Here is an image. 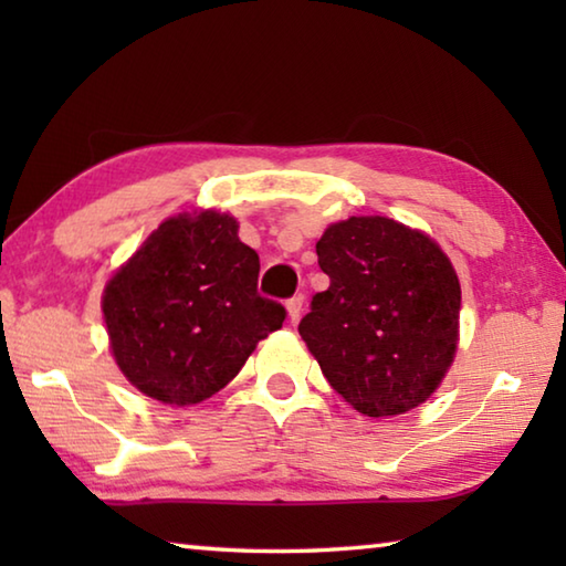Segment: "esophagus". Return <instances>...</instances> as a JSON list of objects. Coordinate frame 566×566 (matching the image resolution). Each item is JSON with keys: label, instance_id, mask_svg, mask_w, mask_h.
Listing matches in <instances>:
<instances>
[{"label": "esophagus", "instance_id": "obj_1", "mask_svg": "<svg viewBox=\"0 0 566 566\" xmlns=\"http://www.w3.org/2000/svg\"><path fill=\"white\" fill-rule=\"evenodd\" d=\"M302 306H304V296H302V294H296V296H292L290 302H286V314H290V322H292V324L300 322V317H302Z\"/></svg>", "mask_w": 566, "mask_h": 566}]
</instances>
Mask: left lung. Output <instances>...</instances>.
I'll return each instance as SVG.
<instances>
[{
    "mask_svg": "<svg viewBox=\"0 0 566 566\" xmlns=\"http://www.w3.org/2000/svg\"><path fill=\"white\" fill-rule=\"evenodd\" d=\"M327 292L300 334L329 385L367 417L434 395L459 347L462 286L432 237L389 217H349L317 242Z\"/></svg>",
    "mask_w": 566,
    "mask_h": 566,
    "instance_id": "left-lung-1",
    "label": "left lung"
}]
</instances>
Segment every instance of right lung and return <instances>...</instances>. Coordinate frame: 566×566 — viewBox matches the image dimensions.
I'll return each mask as SVG.
<instances>
[{
  "label": "right lung",
  "instance_id": "1",
  "mask_svg": "<svg viewBox=\"0 0 566 566\" xmlns=\"http://www.w3.org/2000/svg\"><path fill=\"white\" fill-rule=\"evenodd\" d=\"M260 256L229 212L167 217L102 292L112 357L132 387L171 407L199 405L282 327L284 306L256 294Z\"/></svg>",
  "mask_w": 566,
  "mask_h": 566
}]
</instances>
